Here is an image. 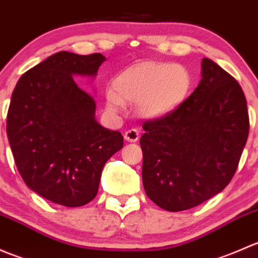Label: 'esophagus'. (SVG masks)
<instances>
[{
    "instance_id": "esophagus-1",
    "label": "esophagus",
    "mask_w": 258,
    "mask_h": 258,
    "mask_svg": "<svg viewBox=\"0 0 258 258\" xmlns=\"http://www.w3.org/2000/svg\"><path fill=\"white\" fill-rule=\"evenodd\" d=\"M140 139V132L137 130L132 128L124 132V140L128 142H136Z\"/></svg>"
}]
</instances>
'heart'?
<instances>
[{
    "mask_svg": "<svg viewBox=\"0 0 258 258\" xmlns=\"http://www.w3.org/2000/svg\"><path fill=\"white\" fill-rule=\"evenodd\" d=\"M192 76L182 64L148 61L128 67L112 81L107 107L119 111L123 102H136L137 112L147 119L170 116L184 102Z\"/></svg>",
    "mask_w": 258,
    "mask_h": 258,
    "instance_id": "heart-1",
    "label": "heart"
}]
</instances>
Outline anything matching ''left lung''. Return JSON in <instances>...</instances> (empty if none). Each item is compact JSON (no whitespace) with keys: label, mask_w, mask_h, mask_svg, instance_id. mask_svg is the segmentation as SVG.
<instances>
[{"label":"left lung","mask_w":258,"mask_h":258,"mask_svg":"<svg viewBox=\"0 0 258 258\" xmlns=\"http://www.w3.org/2000/svg\"><path fill=\"white\" fill-rule=\"evenodd\" d=\"M199 86L170 116L147 121L141 144L142 182L158 207L177 212L220 194L235 175L248 137L244 93L212 59Z\"/></svg>","instance_id":"obj_1"}]
</instances>
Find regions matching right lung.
I'll return each instance as SVG.
<instances>
[{
    "label": "right lung",
    "instance_id": "obj_1",
    "mask_svg": "<svg viewBox=\"0 0 258 258\" xmlns=\"http://www.w3.org/2000/svg\"><path fill=\"white\" fill-rule=\"evenodd\" d=\"M101 53L61 51L21 76L7 113V137L25 183L43 199L80 207L96 197L105 163L123 147L101 126L96 103L74 76L95 79Z\"/></svg>",
    "mask_w": 258,
    "mask_h": 258
}]
</instances>
